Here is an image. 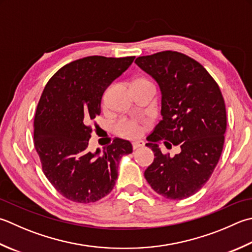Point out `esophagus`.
<instances>
[{"instance_id": "esophagus-1", "label": "esophagus", "mask_w": 252, "mask_h": 252, "mask_svg": "<svg viewBox=\"0 0 252 252\" xmlns=\"http://www.w3.org/2000/svg\"><path fill=\"white\" fill-rule=\"evenodd\" d=\"M144 145H145V143L143 142V141H135V142H133V143H132V147H133V150L139 149V147H143Z\"/></svg>"}]
</instances>
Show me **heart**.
I'll return each instance as SVG.
<instances>
[{
  "label": "heart",
  "mask_w": 252,
  "mask_h": 252,
  "mask_svg": "<svg viewBox=\"0 0 252 252\" xmlns=\"http://www.w3.org/2000/svg\"><path fill=\"white\" fill-rule=\"evenodd\" d=\"M147 84H150L144 78H135V80H133L131 83V86H134V85H147ZM118 131L121 135H125L127 137H135L140 134V127L137 125H135L134 122H122L118 126Z\"/></svg>",
  "instance_id": "b5f03b06"
}]
</instances>
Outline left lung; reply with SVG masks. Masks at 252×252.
<instances>
[{
	"mask_svg": "<svg viewBox=\"0 0 252 252\" xmlns=\"http://www.w3.org/2000/svg\"><path fill=\"white\" fill-rule=\"evenodd\" d=\"M136 65L154 78L161 94L162 119L146 146L154 161L144 172L152 189L169 200L196 193L213 174L223 151L226 108L209 72L193 59L176 51L139 57ZM179 145L181 153L164 156L157 144Z\"/></svg>",
	"mask_w": 252,
	"mask_h": 252,
	"instance_id": "1",
	"label": "left lung"
}]
</instances>
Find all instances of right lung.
<instances>
[{
	"label": "right lung",
	"instance_id": "1",
	"mask_svg": "<svg viewBox=\"0 0 252 252\" xmlns=\"http://www.w3.org/2000/svg\"><path fill=\"white\" fill-rule=\"evenodd\" d=\"M134 58L78 59L61 67L44 87L34 115V149L44 175L64 198L91 203L109 194L120 159L132 153L131 143L121 139L102 152L87 147L88 125L100 115L103 92Z\"/></svg>",
	"mask_w": 252,
	"mask_h": 252
}]
</instances>
